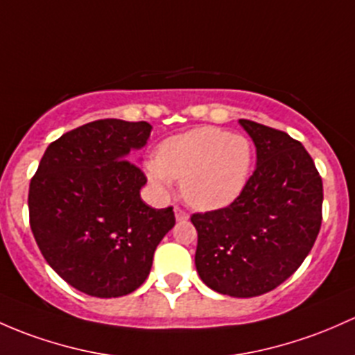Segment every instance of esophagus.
Wrapping results in <instances>:
<instances>
[{
    "mask_svg": "<svg viewBox=\"0 0 355 355\" xmlns=\"http://www.w3.org/2000/svg\"><path fill=\"white\" fill-rule=\"evenodd\" d=\"M173 211H175V219H177V221H187V219H189V214L184 211V209L175 207Z\"/></svg>",
    "mask_w": 355,
    "mask_h": 355,
    "instance_id": "34e87169",
    "label": "esophagus"
}]
</instances>
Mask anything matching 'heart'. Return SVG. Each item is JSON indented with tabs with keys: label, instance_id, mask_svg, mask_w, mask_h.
<instances>
[{
	"label": "heart",
	"instance_id": "obj_1",
	"mask_svg": "<svg viewBox=\"0 0 355 355\" xmlns=\"http://www.w3.org/2000/svg\"><path fill=\"white\" fill-rule=\"evenodd\" d=\"M252 166L248 137L207 125L166 139L146 171L155 187L166 190L171 180L182 182V196L190 206L212 211L240 197Z\"/></svg>",
	"mask_w": 355,
	"mask_h": 355
}]
</instances>
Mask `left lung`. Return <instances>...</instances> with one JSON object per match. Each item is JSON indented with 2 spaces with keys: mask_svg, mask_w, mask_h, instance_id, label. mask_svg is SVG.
Masks as SVG:
<instances>
[{
  "mask_svg": "<svg viewBox=\"0 0 355 355\" xmlns=\"http://www.w3.org/2000/svg\"><path fill=\"white\" fill-rule=\"evenodd\" d=\"M257 168L227 207L192 214L196 267L207 287L231 297L275 289L311 252L322 226L323 184L311 156L282 130L240 119Z\"/></svg>",
  "mask_w": 355,
  "mask_h": 355,
  "instance_id": "left-lung-1",
  "label": "left lung"
}]
</instances>
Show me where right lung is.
<instances>
[{
    "label": "right lung",
    "instance_id": "1",
    "mask_svg": "<svg viewBox=\"0 0 355 355\" xmlns=\"http://www.w3.org/2000/svg\"><path fill=\"white\" fill-rule=\"evenodd\" d=\"M151 129L119 119L88 122L49 144L30 182V227L44 259L88 296L136 291L175 226L173 209L143 202L146 177L129 162Z\"/></svg>",
    "mask_w": 355,
    "mask_h": 355
}]
</instances>
